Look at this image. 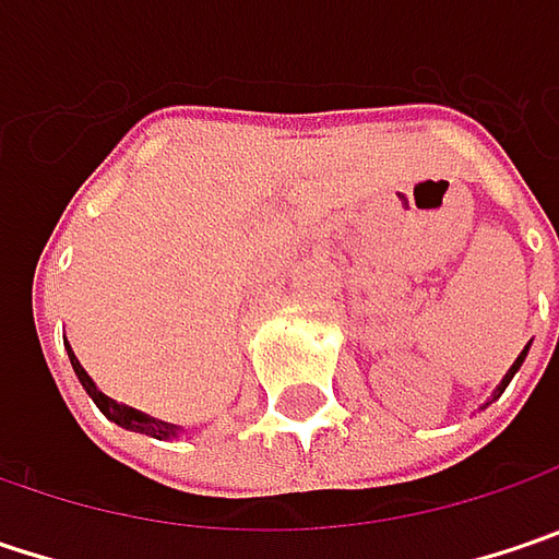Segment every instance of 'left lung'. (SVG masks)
I'll use <instances>...</instances> for the list:
<instances>
[{
	"label": "left lung",
	"mask_w": 559,
	"mask_h": 559,
	"mask_svg": "<svg viewBox=\"0 0 559 559\" xmlns=\"http://www.w3.org/2000/svg\"><path fill=\"white\" fill-rule=\"evenodd\" d=\"M528 346H532V343H528ZM528 346H525V349H522V353H519V359H515V362H512V369H509V372H506V376H502V381H499V388H497V391H493V401H497L499 394H502V391H506V384H509V381H512V376H515V372H519V369H522V362H525V356H528Z\"/></svg>",
	"instance_id": "left-lung-1"
}]
</instances>
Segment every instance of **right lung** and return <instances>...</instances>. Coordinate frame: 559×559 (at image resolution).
Instances as JSON below:
<instances>
[{"instance_id": "right-lung-1", "label": "right lung", "mask_w": 559, "mask_h": 559, "mask_svg": "<svg viewBox=\"0 0 559 559\" xmlns=\"http://www.w3.org/2000/svg\"><path fill=\"white\" fill-rule=\"evenodd\" d=\"M66 349H69V362H72V369H75L79 381H82V388H85V391H88V397L98 404L104 417L114 419L117 426H123V429H130V432H145V436H152V439H175V436H178L180 426H175V423H165V419H155V417H148V414H142V411H136V407L117 404L114 397H107L104 391H98V384H95L92 376L82 369V362L75 359L72 346H66Z\"/></svg>"}]
</instances>
